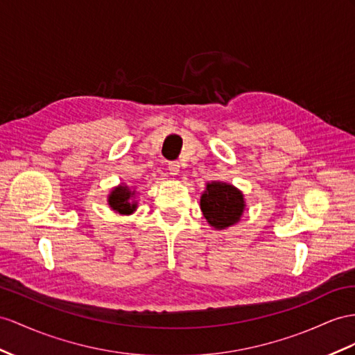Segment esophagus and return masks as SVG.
I'll use <instances>...</instances> for the list:
<instances>
[{"mask_svg": "<svg viewBox=\"0 0 355 355\" xmlns=\"http://www.w3.org/2000/svg\"><path fill=\"white\" fill-rule=\"evenodd\" d=\"M168 169H169L171 175H178L180 174V163L178 162H171Z\"/></svg>", "mask_w": 355, "mask_h": 355, "instance_id": "obj_1", "label": "esophagus"}]
</instances>
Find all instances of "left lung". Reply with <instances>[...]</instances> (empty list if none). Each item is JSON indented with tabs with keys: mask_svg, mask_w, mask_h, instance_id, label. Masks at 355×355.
I'll use <instances>...</instances> for the list:
<instances>
[{
	"mask_svg": "<svg viewBox=\"0 0 355 355\" xmlns=\"http://www.w3.org/2000/svg\"><path fill=\"white\" fill-rule=\"evenodd\" d=\"M244 196L237 187L222 181L207 183L201 196L202 214L216 230H226L237 223L244 211Z\"/></svg>",
	"mask_w": 355,
	"mask_h": 355,
	"instance_id": "1",
	"label": "left lung"
}]
</instances>
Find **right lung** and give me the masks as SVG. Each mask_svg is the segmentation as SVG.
Returning <instances> with one entry per match:
<instances>
[{
  "instance_id": "add662e5",
  "label": "right lung",
  "mask_w": 355,
  "mask_h": 355,
  "mask_svg": "<svg viewBox=\"0 0 355 355\" xmlns=\"http://www.w3.org/2000/svg\"><path fill=\"white\" fill-rule=\"evenodd\" d=\"M107 204L115 213L124 216L132 214L138 208V202L135 201V190H130L125 184L112 189V192L107 196Z\"/></svg>"
}]
</instances>
